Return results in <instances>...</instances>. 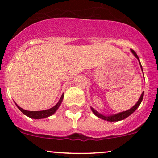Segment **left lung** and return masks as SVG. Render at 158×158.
I'll use <instances>...</instances> for the list:
<instances>
[{
	"mask_svg": "<svg viewBox=\"0 0 158 158\" xmlns=\"http://www.w3.org/2000/svg\"><path fill=\"white\" fill-rule=\"evenodd\" d=\"M131 52L132 53H133V55L135 56L136 57L137 59H138V62H139L140 66H141V70H142V72H143L142 66H141V62H140V60H139V58H138V55H137V53L135 52V51L133 50V49H131ZM143 97H144V92H143L142 93H141V96H140V98H139V99H138V101L137 102L136 104H135V106H134L133 107L131 108V109L127 110V111H122V112H119V113H118V114H111V115H104V114H101V113L98 112V111H97L96 110L94 109L92 107H91V109H92V112L94 113V114H95V115H96L98 118H99L103 119V120L108 121V122H118V121H122V120H124V119H125V118H126L127 117H128L129 115H131V114L132 113H133L134 111H135V110H136L138 107H139L140 104H141V102H142Z\"/></svg>",
	"mask_w": 158,
	"mask_h": 158,
	"instance_id": "obj_1",
	"label": "left lung"
}]
</instances>
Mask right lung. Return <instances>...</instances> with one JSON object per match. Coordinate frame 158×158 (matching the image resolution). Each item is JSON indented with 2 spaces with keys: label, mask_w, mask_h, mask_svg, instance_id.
<instances>
[{
  "label": "right lung",
  "mask_w": 158,
  "mask_h": 158,
  "mask_svg": "<svg viewBox=\"0 0 158 158\" xmlns=\"http://www.w3.org/2000/svg\"><path fill=\"white\" fill-rule=\"evenodd\" d=\"M63 96H64V94H63V95H62V96L60 97V100H59V102H57V104L56 105V106H54L53 107L51 108V109H49L43 110V111H27V110L23 109L22 108H20V106H17L16 103L15 104H16V106H17V108H18V109H20V111H21L22 112L25 114V115L27 116V117L31 118H33V119L45 118L49 117V116L52 115V114H53L54 113L57 111V109H59V107H60V105H61L62 102H63Z\"/></svg>",
  "instance_id": "1"
}]
</instances>
